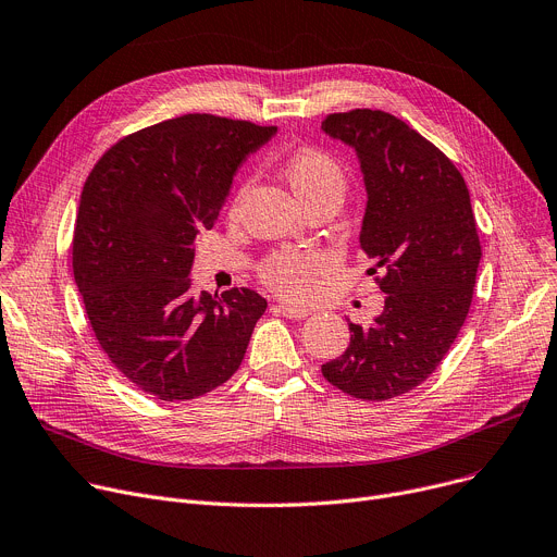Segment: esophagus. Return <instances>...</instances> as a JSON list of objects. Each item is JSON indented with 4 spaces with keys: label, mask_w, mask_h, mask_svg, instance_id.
Here are the masks:
<instances>
[{
    "label": "esophagus",
    "mask_w": 557,
    "mask_h": 557,
    "mask_svg": "<svg viewBox=\"0 0 557 557\" xmlns=\"http://www.w3.org/2000/svg\"><path fill=\"white\" fill-rule=\"evenodd\" d=\"M275 311L288 320H305L311 311L302 307H290V305H275Z\"/></svg>",
    "instance_id": "esophagus-1"
}]
</instances>
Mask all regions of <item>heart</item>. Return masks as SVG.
I'll return each instance as SVG.
<instances>
[{"label": "heart", "instance_id": "obj_1", "mask_svg": "<svg viewBox=\"0 0 557 557\" xmlns=\"http://www.w3.org/2000/svg\"><path fill=\"white\" fill-rule=\"evenodd\" d=\"M284 176L293 193L305 206L315 201L343 203L347 193V174L343 165L329 152L318 147H302L284 163ZM246 193V185L237 193L235 206ZM331 269L326 252L315 248H286L275 250L259 264L257 273L275 293L290 300H305L318 286L320 277Z\"/></svg>", "mask_w": 557, "mask_h": 557}]
</instances>
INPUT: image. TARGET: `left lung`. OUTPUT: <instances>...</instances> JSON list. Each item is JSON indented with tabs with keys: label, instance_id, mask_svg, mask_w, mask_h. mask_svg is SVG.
<instances>
[{
	"label": "left lung",
	"instance_id": "left-lung-1",
	"mask_svg": "<svg viewBox=\"0 0 557 557\" xmlns=\"http://www.w3.org/2000/svg\"><path fill=\"white\" fill-rule=\"evenodd\" d=\"M322 129L358 154L360 248L387 293L372 326L349 322V347L322 376L354 398L387 400L419 387L466 322L481 259L470 193L438 147L387 111L329 114Z\"/></svg>",
	"mask_w": 557,
	"mask_h": 557
}]
</instances>
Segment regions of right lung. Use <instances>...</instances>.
<instances>
[{"label": "right lung", "instance_id": "add662e5", "mask_svg": "<svg viewBox=\"0 0 557 557\" xmlns=\"http://www.w3.org/2000/svg\"><path fill=\"white\" fill-rule=\"evenodd\" d=\"M275 132L185 114L121 138L85 181L73 277L102 351L145 394L203 396L244 360L267 300L250 288L195 295L188 275L237 168Z\"/></svg>", "mask_w": 557, "mask_h": 557}]
</instances>
